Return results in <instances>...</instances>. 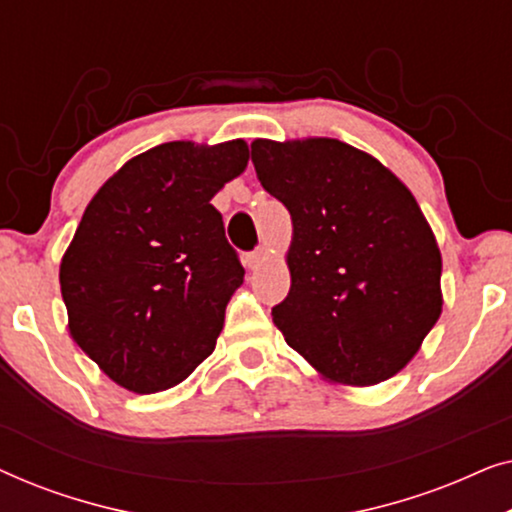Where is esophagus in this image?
Segmentation results:
<instances>
[{
	"label": "esophagus",
	"instance_id": "obj_1",
	"mask_svg": "<svg viewBox=\"0 0 512 512\" xmlns=\"http://www.w3.org/2000/svg\"><path fill=\"white\" fill-rule=\"evenodd\" d=\"M263 261H265V249H256V251H251V254L247 256V265H249L251 270H256Z\"/></svg>",
	"mask_w": 512,
	"mask_h": 512
}]
</instances>
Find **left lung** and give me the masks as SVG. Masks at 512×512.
I'll return each mask as SVG.
<instances>
[{
  "instance_id": "obj_1",
  "label": "left lung",
  "mask_w": 512,
  "mask_h": 512,
  "mask_svg": "<svg viewBox=\"0 0 512 512\" xmlns=\"http://www.w3.org/2000/svg\"><path fill=\"white\" fill-rule=\"evenodd\" d=\"M251 163L291 214V289L272 307L286 345L345 387L401 373L443 312V256L415 195L331 137L254 139Z\"/></svg>"
}]
</instances>
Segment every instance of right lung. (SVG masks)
Segmentation results:
<instances>
[{"label": "right lung", "mask_w": 512, "mask_h": 512, "mask_svg": "<svg viewBox=\"0 0 512 512\" xmlns=\"http://www.w3.org/2000/svg\"><path fill=\"white\" fill-rule=\"evenodd\" d=\"M244 139L167 142L88 202L60 261L76 345L135 394L184 382L214 352L244 270L212 198L247 170Z\"/></svg>", "instance_id": "right-lung-1"}]
</instances>
